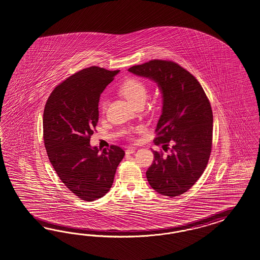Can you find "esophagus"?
Instances as JSON below:
<instances>
[{"label": "esophagus", "mask_w": 260, "mask_h": 260, "mask_svg": "<svg viewBox=\"0 0 260 260\" xmlns=\"http://www.w3.org/2000/svg\"><path fill=\"white\" fill-rule=\"evenodd\" d=\"M135 150H136V148H135V147H133V146H128L127 149H126V154H133V153L135 152Z\"/></svg>", "instance_id": "34e87169"}]
</instances>
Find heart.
Wrapping results in <instances>:
<instances>
[{
  "label": "heart",
  "instance_id": "1",
  "mask_svg": "<svg viewBox=\"0 0 260 260\" xmlns=\"http://www.w3.org/2000/svg\"><path fill=\"white\" fill-rule=\"evenodd\" d=\"M121 95H123L126 100H127L133 105L140 102H145L147 96V85L146 83L140 80L138 78H129L127 81L122 83L119 88ZM101 107L102 112L106 109V102L102 101L101 102Z\"/></svg>",
  "mask_w": 260,
  "mask_h": 260
}]
</instances>
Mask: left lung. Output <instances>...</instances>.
Wrapping results in <instances>:
<instances>
[{"label": "left lung", "instance_id": "1", "mask_svg": "<svg viewBox=\"0 0 260 260\" xmlns=\"http://www.w3.org/2000/svg\"><path fill=\"white\" fill-rule=\"evenodd\" d=\"M128 71L158 84L162 94V113L156 127V145L170 154L153 151L154 160L146 171L148 183L166 197L180 196L202 176L212 146L213 115L201 84L175 62L151 60Z\"/></svg>", "mask_w": 260, "mask_h": 260}]
</instances>
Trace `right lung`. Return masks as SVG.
Listing matches in <instances>:
<instances>
[{
  "label": "right lung",
  "mask_w": 260,
  "mask_h": 260,
  "mask_svg": "<svg viewBox=\"0 0 260 260\" xmlns=\"http://www.w3.org/2000/svg\"><path fill=\"white\" fill-rule=\"evenodd\" d=\"M119 70L90 67L57 85L45 105L43 138L52 167L67 188L84 201L104 197L125 156L117 146H90L99 121L100 96Z\"/></svg>",
  "instance_id": "obj_1"
}]
</instances>
